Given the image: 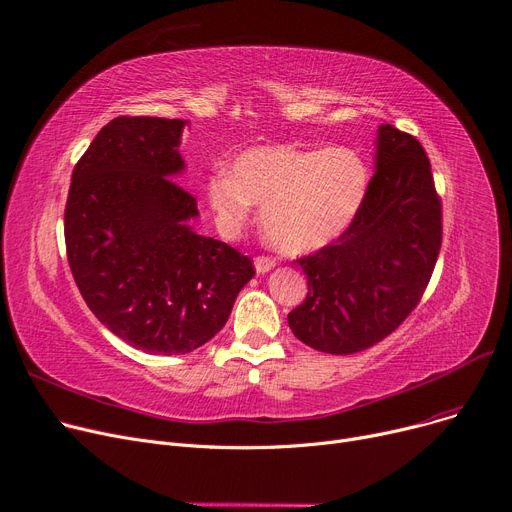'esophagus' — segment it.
Returning a JSON list of instances; mask_svg holds the SVG:
<instances>
[{"label":"esophagus","mask_w":512,"mask_h":512,"mask_svg":"<svg viewBox=\"0 0 512 512\" xmlns=\"http://www.w3.org/2000/svg\"><path fill=\"white\" fill-rule=\"evenodd\" d=\"M275 264H277V262H275L273 258H269V256H258V258L254 260V269H256L258 275H264V273H269Z\"/></svg>","instance_id":"obj_1"}]
</instances>
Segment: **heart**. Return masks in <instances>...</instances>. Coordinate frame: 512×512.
<instances>
[{
    "instance_id": "obj_1",
    "label": "heart",
    "mask_w": 512,
    "mask_h": 512,
    "mask_svg": "<svg viewBox=\"0 0 512 512\" xmlns=\"http://www.w3.org/2000/svg\"><path fill=\"white\" fill-rule=\"evenodd\" d=\"M369 189V168L346 148L258 145L241 152L231 170H218L206 183V198L218 223L239 229L262 208V231L283 254L325 248L356 218Z\"/></svg>"
}]
</instances>
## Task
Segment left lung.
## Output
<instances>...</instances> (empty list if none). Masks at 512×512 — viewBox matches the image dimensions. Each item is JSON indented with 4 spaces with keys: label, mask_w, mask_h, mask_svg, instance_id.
I'll return each instance as SVG.
<instances>
[{
    "label": "left lung",
    "mask_w": 512,
    "mask_h": 512,
    "mask_svg": "<svg viewBox=\"0 0 512 512\" xmlns=\"http://www.w3.org/2000/svg\"><path fill=\"white\" fill-rule=\"evenodd\" d=\"M442 248V200L423 145L381 125L375 175L352 225L298 260L306 300L287 314L306 346L327 354L367 350L417 308Z\"/></svg>",
    "instance_id": "1"
}]
</instances>
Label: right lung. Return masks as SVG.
Segmentation results:
<instances>
[{"label":"right lung","instance_id":"1","mask_svg":"<svg viewBox=\"0 0 512 512\" xmlns=\"http://www.w3.org/2000/svg\"><path fill=\"white\" fill-rule=\"evenodd\" d=\"M187 120L118 116L72 170L66 256L89 310L129 346L187 354L229 319L248 256L189 227L196 198L173 181Z\"/></svg>","mask_w":512,"mask_h":512}]
</instances>
